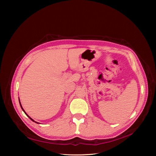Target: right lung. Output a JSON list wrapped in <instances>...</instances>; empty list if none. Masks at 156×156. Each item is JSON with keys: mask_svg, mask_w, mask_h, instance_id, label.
Returning a JSON list of instances; mask_svg holds the SVG:
<instances>
[{"mask_svg": "<svg viewBox=\"0 0 156 156\" xmlns=\"http://www.w3.org/2000/svg\"><path fill=\"white\" fill-rule=\"evenodd\" d=\"M19 102H20V106H21V109H22V110H23V111H24V113H25V114H26V115H27V116H28V118H30V119H31V121H34V122H36V123H38V122H37V121H34V119H32V118H30V116H28V114H27V113H26V112H25V111H24V109H23V107H22V105H21V102H20V99H19Z\"/></svg>", "mask_w": 156, "mask_h": 156, "instance_id": "right-lung-1", "label": "right lung"}]
</instances>
